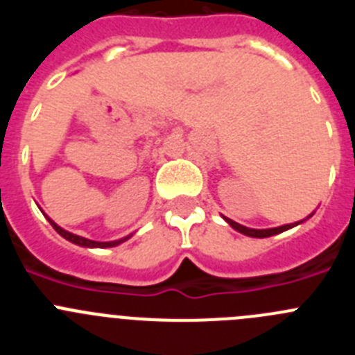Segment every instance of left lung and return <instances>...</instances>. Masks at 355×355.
<instances>
[{
    "mask_svg": "<svg viewBox=\"0 0 355 355\" xmlns=\"http://www.w3.org/2000/svg\"><path fill=\"white\" fill-rule=\"evenodd\" d=\"M224 218L227 220V224L231 225V227L236 229V231H240L241 234H247V236H252V238L274 236V234L283 233V231H286V229H291V227H295L297 224H300V222H297V224H286V225H281V227H272V229H250V227H245V225L238 224V222L231 220V218H227V216H224Z\"/></svg>",
    "mask_w": 355,
    "mask_h": 355,
    "instance_id": "obj_1",
    "label": "left lung"
}]
</instances>
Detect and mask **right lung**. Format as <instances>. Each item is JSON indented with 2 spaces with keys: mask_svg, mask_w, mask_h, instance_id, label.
<instances>
[{
  "mask_svg": "<svg viewBox=\"0 0 355 355\" xmlns=\"http://www.w3.org/2000/svg\"><path fill=\"white\" fill-rule=\"evenodd\" d=\"M48 220H49V224L53 225V229H55L56 233L60 234V236H64L65 240L72 241V243H76V245H81V247H115V245H119V243H122V241L128 240V238H122V240H119V241L87 240V238H81V236H78V234H72V233H69V231H65V229H62L60 225H56L51 218H48Z\"/></svg>",
  "mask_w": 355,
  "mask_h": 355,
  "instance_id": "1",
  "label": "right lung"
}]
</instances>
